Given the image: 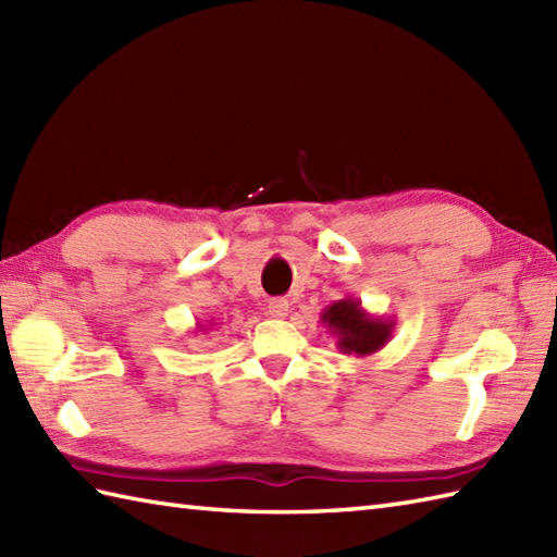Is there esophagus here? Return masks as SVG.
Returning <instances> with one entry per match:
<instances>
[{
  "instance_id": "obj_1",
  "label": "esophagus",
  "mask_w": 557,
  "mask_h": 557,
  "mask_svg": "<svg viewBox=\"0 0 557 557\" xmlns=\"http://www.w3.org/2000/svg\"><path fill=\"white\" fill-rule=\"evenodd\" d=\"M287 313H289V301L287 299L268 301V315L270 318H285Z\"/></svg>"
}]
</instances>
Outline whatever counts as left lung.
I'll list each match as a JSON object with an SVG mask.
<instances>
[{
  "instance_id": "obj_1",
  "label": "left lung",
  "mask_w": 557,
  "mask_h": 557,
  "mask_svg": "<svg viewBox=\"0 0 557 557\" xmlns=\"http://www.w3.org/2000/svg\"><path fill=\"white\" fill-rule=\"evenodd\" d=\"M321 323L337 339V349L354 357H371L383 349L395 330L393 318L373 315L363 309L359 299L349 297L330 304L321 313Z\"/></svg>"
}]
</instances>
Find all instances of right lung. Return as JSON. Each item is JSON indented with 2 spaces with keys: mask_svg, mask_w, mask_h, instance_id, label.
Instances as JSON below:
<instances>
[{
  "mask_svg": "<svg viewBox=\"0 0 557 557\" xmlns=\"http://www.w3.org/2000/svg\"><path fill=\"white\" fill-rule=\"evenodd\" d=\"M196 327H198V333H203V330H206L203 325H196Z\"/></svg>",
  "mask_w": 557,
  "mask_h": 557,
  "instance_id": "right-lung-1",
  "label": "right lung"
}]
</instances>
